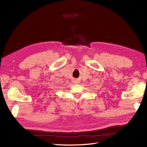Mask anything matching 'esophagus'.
I'll list each match as a JSON object with an SVG mask.
<instances>
[{"mask_svg":"<svg viewBox=\"0 0 147 147\" xmlns=\"http://www.w3.org/2000/svg\"><path fill=\"white\" fill-rule=\"evenodd\" d=\"M74 83H79L80 81L78 80H74Z\"/></svg>","mask_w":147,"mask_h":147,"instance_id":"1","label":"esophagus"}]
</instances>
